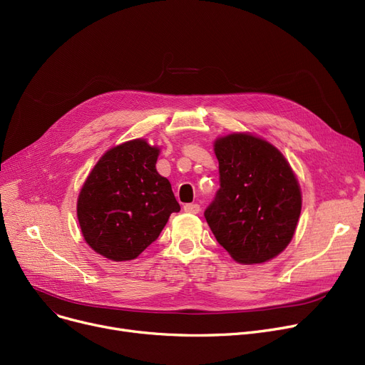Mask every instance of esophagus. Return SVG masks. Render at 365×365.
<instances>
[{
	"label": "esophagus",
	"instance_id": "obj_1",
	"mask_svg": "<svg viewBox=\"0 0 365 365\" xmlns=\"http://www.w3.org/2000/svg\"><path fill=\"white\" fill-rule=\"evenodd\" d=\"M183 210L189 215H198L200 213V205L198 204H185Z\"/></svg>",
	"mask_w": 365,
	"mask_h": 365
}]
</instances>
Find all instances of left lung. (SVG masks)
<instances>
[{"mask_svg":"<svg viewBox=\"0 0 365 365\" xmlns=\"http://www.w3.org/2000/svg\"><path fill=\"white\" fill-rule=\"evenodd\" d=\"M220 187L205 210L217 242L242 264L277 257L290 244L302 210V192L289 161L252 133L215 142Z\"/></svg>","mask_w":365,"mask_h":365,"instance_id":"left-lung-1","label":"left lung"}]
</instances>
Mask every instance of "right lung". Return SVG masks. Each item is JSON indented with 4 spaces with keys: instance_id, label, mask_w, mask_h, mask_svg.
<instances>
[{
    "instance_id": "1",
    "label": "right lung",
    "mask_w": 365,
    "mask_h": 365,
    "mask_svg": "<svg viewBox=\"0 0 365 365\" xmlns=\"http://www.w3.org/2000/svg\"><path fill=\"white\" fill-rule=\"evenodd\" d=\"M158 146L134 139L108 149L87 176L76 201L86 242L113 260L136 259L158 238L180 205L157 171Z\"/></svg>"
}]
</instances>
